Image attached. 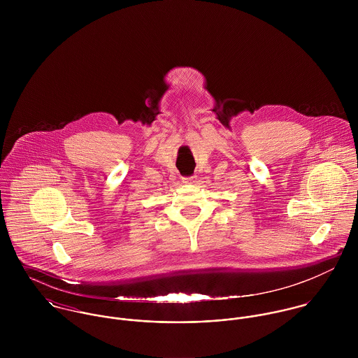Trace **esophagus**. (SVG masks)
Returning a JSON list of instances; mask_svg holds the SVG:
<instances>
[{
    "mask_svg": "<svg viewBox=\"0 0 358 358\" xmlns=\"http://www.w3.org/2000/svg\"><path fill=\"white\" fill-rule=\"evenodd\" d=\"M182 180H183V183H186V185H192V183L196 182V178H194V176H192V178H183Z\"/></svg>",
    "mask_w": 358,
    "mask_h": 358,
    "instance_id": "esophagus-1",
    "label": "esophagus"
}]
</instances>
